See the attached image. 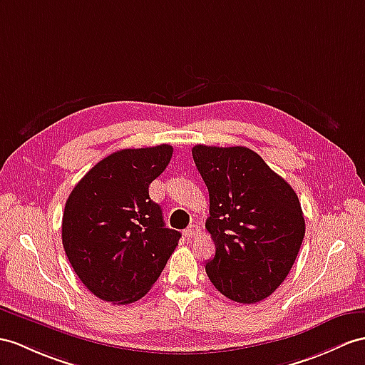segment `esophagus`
<instances>
[{"instance_id":"34e87169","label":"esophagus","mask_w":365,"mask_h":365,"mask_svg":"<svg viewBox=\"0 0 365 365\" xmlns=\"http://www.w3.org/2000/svg\"><path fill=\"white\" fill-rule=\"evenodd\" d=\"M200 232H201V230H200V227H198V226H189L187 229L184 230V237L190 240V238H195V237H197Z\"/></svg>"}]
</instances>
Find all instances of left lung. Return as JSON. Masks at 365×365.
<instances>
[{"label":"left lung","instance_id":"1","mask_svg":"<svg viewBox=\"0 0 365 365\" xmlns=\"http://www.w3.org/2000/svg\"><path fill=\"white\" fill-rule=\"evenodd\" d=\"M192 156L209 190L212 285L240 304L260 302L287 279L302 246L297 195L251 148L198 144Z\"/></svg>","mask_w":365,"mask_h":365}]
</instances>
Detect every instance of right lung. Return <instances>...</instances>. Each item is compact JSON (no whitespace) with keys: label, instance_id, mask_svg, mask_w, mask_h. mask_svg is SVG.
<instances>
[{"label":"right lung","instance_id":"1","mask_svg":"<svg viewBox=\"0 0 365 365\" xmlns=\"http://www.w3.org/2000/svg\"><path fill=\"white\" fill-rule=\"evenodd\" d=\"M168 144L125 148L97 163L66 200L61 242L96 297L127 305L161 275L181 234L164 225L148 187L170 163Z\"/></svg>","mask_w":365,"mask_h":365}]
</instances>
